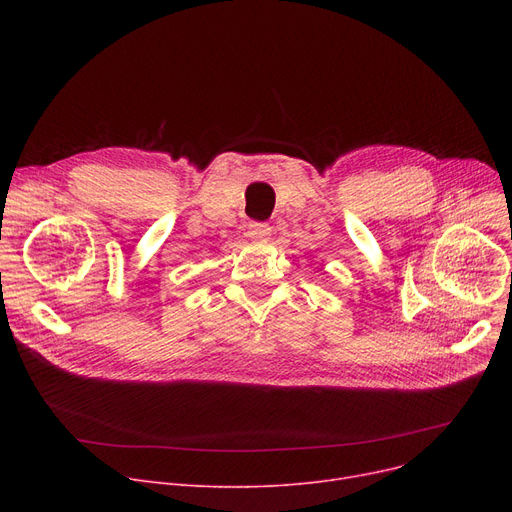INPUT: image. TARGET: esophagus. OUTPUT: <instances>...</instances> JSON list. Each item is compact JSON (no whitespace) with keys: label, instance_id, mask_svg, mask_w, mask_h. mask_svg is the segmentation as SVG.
<instances>
[{"label":"esophagus","instance_id":"esophagus-1","mask_svg":"<svg viewBox=\"0 0 512 512\" xmlns=\"http://www.w3.org/2000/svg\"><path fill=\"white\" fill-rule=\"evenodd\" d=\"M247 234L251 240H267L272 234V228L267 224H261V222H253V224H249Z\"/></svg>","mask_w":512,"mask_h":512}]
</instances>
